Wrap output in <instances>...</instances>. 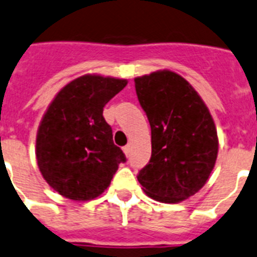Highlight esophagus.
Here are the masks:
<instances>
[{"label":"esophagus","instance_id":"34e87169","mask_svg":"<svg viewBox=\"0 0 257 257\" xmlns=\"http://www.w3.org/2000/svg\"><path fill=\"white\" fill-rule=\"evenodd\" d=\"M122 153L125 154V156H129V154H131V146L126 145V146L122 147Z\"/></svg>","mask_w":257,"mask_h":257}]
</instances>
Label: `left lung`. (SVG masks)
<instances>
[{"instance_id": "1", "label": "left lung", "mask_w": 257, "mask_h": 257, "mask_svg": "<svg viewBox=\"0 0 257 257\" xmlns=\"http://www.w3.org/2000/svg\"><path fill=\"white\" fill-rule=\"evenodd\" d=\"M135 82L151 126V159L138 182L151 199L184 202L206 185L215 168L213 117L190 82L173 71L138 76Z\"/></svg>"}]
</instances>
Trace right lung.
Returning <instances> with one entry per match:
<instances>
[{"instance_id":"right-lung-1","label":"right lung","mask_w":257,"mask_h":257,"mask_svg":"<svg viewBox=\"0 0 257 257\" xmlns=\"http://www.w3.org/2000/svg\"><path fill=\"white\" fill-rule=\"evenodd\" d=\"M126 79L86 73L58 91L40 121L36 159L42 177L58 194L86 202L104 193L125 156L112 141L103 107Z\"/></svg>"}]
</instances>
